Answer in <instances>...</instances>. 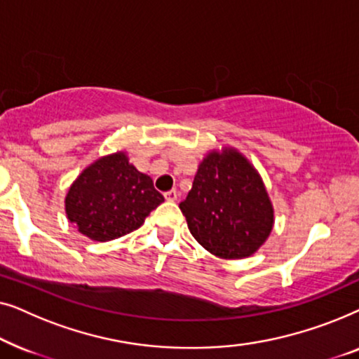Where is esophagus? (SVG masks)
<instances>
[{
    "mask_svg": "<svg viewBox=\"0 0 359 359\" xmlns=\"http://www.w3.org/2000/svg\"><path fill=\"white\" fill-rule=\"evenodd\" d=\"M165 199H166V201H176V199H178V191H176V189L166 191V193H165Z\"/></svg>",
    "mask_w": 359,
    "mask_h": 359,
    "instance_id": "esophagus-1",
    "label": "esophagus"
}]
</instances>
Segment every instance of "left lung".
I'll return each mask as SVG.
<instances>
[{
  "label": "left lung",
  "mask_w": 359,
  "mask_h": 359,
  "mask_svg": "<svg viewBox=\"0 0 359 359\" xmlns=\"http://www.w3.org/2000/svg\"><path fill=\"white\" fill-rule=\"evenodd\" d=\"M180 209L193 237L220 258L250 257L273 229V208L262 180L233 150L214 151L199 165Z\"/></svg>",
  "instance_id": "left-lung-1"
}]
</instances>
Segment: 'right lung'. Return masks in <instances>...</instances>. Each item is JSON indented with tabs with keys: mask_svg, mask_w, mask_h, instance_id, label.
Returning a JSON list of instances; mask_svg holds the SVG:
<instances>
[{
	"mask_svg": "<svg viewBox=\"0 0 359 359\" xmlns=\"http://www.w3.org/2000/svg\"><path fill=\"white\" fill-rule=\"evenodd\" d=\"M163 201L150 176L140 173L121 151L95 161L78 176L65 209L83 235L107 242L139 229Z\"/></svg>",
	"mask_w": 359,
	"mask_h": 359,
	"instance_id": "add662e5",
	"label": "right lung"
}]
</instances>
